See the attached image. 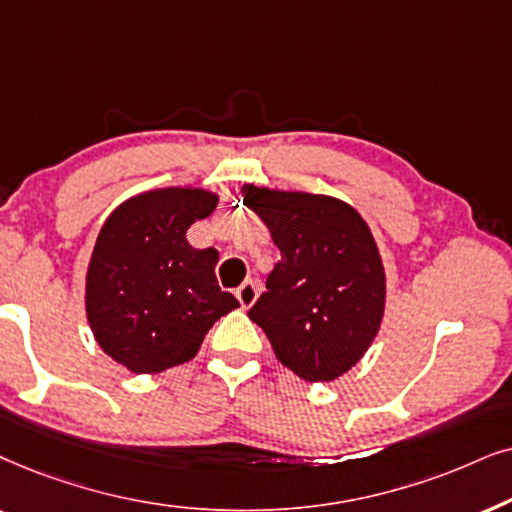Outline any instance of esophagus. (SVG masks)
<instances>
[{
	"mask_svg": "<svg viewBox=\"0 0 512 512\" xmlns=\"http://www.w3.org/2000/svg\"><path fill=\"white\" fill-rule=\"evenodd\" d=\"M257 292H260V285H257L255 281H245L241 288L236 290V299H238V302H241L243 309H250V306L255 304Z\"/></svg>",
	"mask_w": 512,
	"mask_h": 512,
	"instance_id": "obj_1",
	"label": "esophagus"
}]
</instances>
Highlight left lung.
Returning <instances> with one entry per match:
<instances>
[{"mask_svg": "<svg viewBox=\"0 0 512 512\" xmlns=\"http://www.w3.org/2000/svg\"><path fill=\"white\" fill-rule=\"evenodd\" d=\"M243 203L281 250L250 320L297 377L316 384L342 377L384 318L386 274L370 227L332 196L243 185Z\"/></svg>", "mask_w": 512, "mask_h": 512, "instance_id": "obj_1", "label": "left lung"}]
</instances>
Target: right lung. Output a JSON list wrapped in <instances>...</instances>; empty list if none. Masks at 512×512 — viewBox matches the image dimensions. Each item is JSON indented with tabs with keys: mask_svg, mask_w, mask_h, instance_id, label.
I'll return each instance as SVG.
<instances>
[{
	"mask_svg": "<svg viewBox=\"0 0 512 512\" xmlns=\"http://www.w3.org/2000/svg\"><path fill=\"white\" fill-rule=\"evenodd\" d=\"M215 206L217 194L199 187L152 189L102 224L86 271V318L100 349L135 374L192 360L215 320L238 306L217 285V250L187 241Z\"/></svg>",
	"mask_w": 512,
	"mask_h": 512,
	"instance_id": "obj_1",
	"label": "right lung"
}]
</instances>
